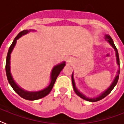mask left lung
I'll return each instance as SVG.
<instances>
[{"instance_id":"obj_1","label":"left lung","mask_w":124,"mask_h":124,"mask_svg":"<svg viewBox=\"0 0 124 124\" xmlns=\"http://www.w3.org/2000/svg\"><path fill=\"white\" fill-rule=\"evenodd\" d=\"M105 40H106L109 43V44L112 46L113 47L114 49L116 51V59H117V64H119V70L117 72V75L116 76V77L115 78V79L114 80L113 83H112V84L110 86V87H109L108 89H107V90L105 91L104 93H102L100 96H97V97H94V98H88V97H86V96L83 95L82 93H80L78 90L77 89L76 87V85H75V83H74V78H73V73L72 74L71 76V79H72V84H73V89H74V91L75 92V93L76 94L78 95V96H79L80 97H81L82 99H84V100L87 101H90V102H96V101H100L101 99H102L103 98H104L105 97L107 96V95L109 94V93L112 91V90L113 89L114 87L116 86V85L117 84L118 81V79H119V73H120V64H119V53H118V51H117V48L115 46L114 43V41L112 39L111 37H110V35H105Z\"/></svg>"}]
</instances>
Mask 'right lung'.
Masks as SVG:
<instances>
[{"label":"right lung","mask_w":124,"mask_h":124,"mask_svg":"<svg viewBox=\"0 0 124 124\" xmlns=\"http://www.w3.org/2000/svg\"><path fill=\"white\" fill-rule=\"evenodd\" d=\"M31 31L30 30H24L23 31H20L19 33L17 35V36L15 38V39L13 41L12 43L10 45L9 48V50L8 51V53H7V56L6 58V64H5V71H6V74L7 77V79L10 84V86L13 88L15 93H17L20 97L27 100L29 101H34L37 100V99H41L43 97H45L48 94L50 91L52 89L53 87L54 86V84L55 83L57 77L58 76L60 72L61 71V70H63V68L64 67V66L66 65L65 62H63V63H60V64H58V65L54 66V68H53L52 71L51 73V83H50V85L47 87L45 88L43 90L40 91H36V92H30L27 91L23 90V89L20 88L19 86L17 85L15 82L14 81V79H13L12 74L10 73V54L12 51L13 49H14V46H15L16 43H17V40L18 38H20L22 35H24L25 34L28 33L29 31Z\"/></svg>","instance_id":"obj_1"}]
</instances>
